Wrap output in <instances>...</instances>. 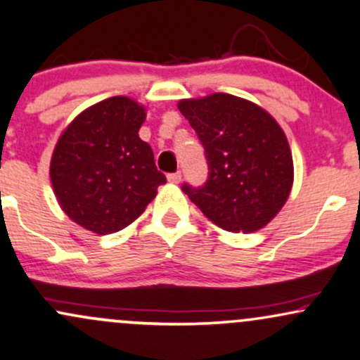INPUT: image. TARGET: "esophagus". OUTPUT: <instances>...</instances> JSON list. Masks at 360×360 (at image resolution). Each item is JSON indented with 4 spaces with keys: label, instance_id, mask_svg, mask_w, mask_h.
Returning <instances> with one entry per match:
<instances>
[{
    "label": "esophagus",
    "instance_id": "34e87169",
    "mask_svg": "<svg viewBox=\"0 0 360 360\" xmlns=\"http://www.w3.org/2000/svg\"><path fill=\"white\" fill-rule=\"evenodd\" d=\"M167 181L172 184H179L181 183V172L177 171V172H172V174H167Z\"/></svg>",
    "mask_w": 360,
    "mask_h": 360
}]
</instances>
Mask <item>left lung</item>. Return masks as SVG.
Listing matches in <instances>:
<instances>
[{"mask_svg": "<svg viewBox=\"0 0 360 360\" xmlns=\"http://www.w3.org/2000/svg\"><path fill=\"white\" fill-rule=\"evenodd\" d=\"M203 143L208 179L184 183L203 214L223 230L262 229L286 203L292 186V157L284 131L267 111L226 93L179 101Z\"/></svg>", "mask_w": 360, "mask_h": 360, "instance_id": "1", "label": "left lung"}]
</instances>
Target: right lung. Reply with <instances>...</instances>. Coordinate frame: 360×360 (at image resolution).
<instances>
[{"label":"right lung","mask_w":360,"mask_h":360,"mask_svg":"<svg viewBox=\"0 0 360 360\" xmlns=\"http://www.w3.org/2000/svg\"><path fill=\"white\" fill-rule=\"evenodd\" d=\"M146 110L113 96L84 110L53 150L51 181L65 214L94 233L108 235L137 220L166 176L139 137Z\"/></svg>","instance_id":"add662e5"}]
</instances>
